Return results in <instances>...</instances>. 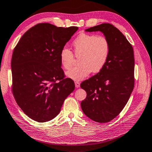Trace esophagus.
<instances>
[{
	"mask_svg": "<svg viewBox=\"0 0 152 152\" xmlns=\"http://www.w3.org/2000/svg\"><path fill=\"white\" fill-rule=\"evenodd\" d=\"M75 86L76 88H79L80 86V83L79 82H75Z\"/></svg>",
	"mask_w": 152,
	"mask_h": 152,
	"instance_id": "34e87169",
	"label": "esophagus"
}]
</instances>
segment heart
Here are the masks:
<instances>
[{"mask_svg": "<svg viewBox=\"0 0 152 152\" xmlns=\"http://www.w3.org/2000/svg\"><path fill=\"white\" fill-rule=\"evenodd\" d=\"M75 55L80 59V66L72 68L66 72L69 78L82 80L92 72L98 73L107 64L111 52V43L103 36L82 33L72 43ZM60 61L63 67L70 69L75 61V56L68 48L64 47L60 52Z\"/></svg>", "mask_w": 152, "mask_h": 152, "instance_id": "heart-1", "label": "heart"}]
</instances>
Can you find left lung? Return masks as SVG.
Instances as JSON below:
<instances>
[{
	"label": "left lung",
	"mask_w": 152,
	"mask_h": 152,
	"mask_svg": "<svg viewBox=\"0 0 152 152\" xmlns=\"http://www.w3.org/2000/svg\"><path fill=\"white\" fill-rule=\"evenodd\" d=\"M86 31L103 33L110 42L111 52L104 68L81 83V88L87 93L81 107L93 121L108 122L120 114L133 90V49L124 34L113 24H101Z\"/></svg>",
	"instance_id": "1"
}]
</instances>
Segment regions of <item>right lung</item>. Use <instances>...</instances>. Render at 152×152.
I'll return each instance as SVG.
<instances>
[{
  "label": "right lung",
  "instance_id": "add662e5",
  "mask_svg": "<svg viewBox=\"0 0 152 152\" xmlns=\"http://www.w3.org/2000/svg\"><path fill=\"white\" fill-rule=\"evenodd\" d=\"M77 26L39 23L30 28L14 48L11 66L12 93L28 117L38 122L55 118L75 89L61 69L60 52Z\"/></svg>",
  "mask_w": 152,
  "mask_h": 152
}]
</instances>
